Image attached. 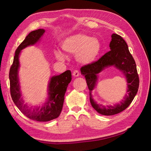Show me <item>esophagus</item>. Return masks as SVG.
Returning <instances> with one entry per match:
<instances>
[{
    "instance_id": "obj_1",
    "label": "esophagus",
    "mask_w": 151,
    "mask_h": 151,
    "mask_svg": "<svg viewBox=\"0 0 151 151\" xmlns=\"http://www.w3.org/2000/svg\"><path fill=\"white\" fill-rule=\"evenodd\" d=\"M79 74H80V73H79V71L77 70H75L73 71V75L74 77H77V76H79Z\"/></svg>"
}]
</instances>
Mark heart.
Masks as SVG:
<instances>
[{"instance_id": "1", "label": "heart", "mask_w": 151, "mask_h": 151, "mask_svg": "<svg viewBox=\"0 0 151 151\" xmlns=\"http://www.w3.org/2000/svg\"><path fill=\"white\" fill-rule=\"evenodd\" d=\"M63 49L69 54H76V60L82 65L93 63L98 58L101 50V44L95 37H91L83 33L69 36L62 43ZM58 60H65V56L59 50H55Z\"/></svg>"}]
</instances>
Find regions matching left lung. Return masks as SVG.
Instances as JSON below:
<instances>
[{
	"instance_id": "obj_1",
	"label": "left lung",
	"mask_w": 151,
	"mask_h": 151,
	"mask_svg": "<svg viewBox=\"0 0 151 151\" xmlns=\"http://www.w3.org/2000/svg\"><path fill=\"white\" fill-rule=\"evenodd\" d=\"M110 42L111 50L104 54L99 59L91 64L81 68V73L86 78L90 93V102L92 106L103 115H114L126 109L133 101L139 89V78L137 73L135 61L130 53L128 45L121 36L112 34ZM111 65L115 66L122 71L126 76L127 81L128 95L120 104L106 107L97 104L91 97V91L95 87L98 75L104 68Z\"/></svg>"
}]
</instances>
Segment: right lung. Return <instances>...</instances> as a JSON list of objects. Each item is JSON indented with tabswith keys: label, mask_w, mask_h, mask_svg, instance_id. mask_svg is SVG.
<instances>
[{
	"label": "right lung",
	"mask_w": 151,
	"mask_h": 151,
	"mask_svg": "<svg viewBox=\"0 0 151 151\" xmlns=\"http://www.w3.org/2000/svg\"><path fill=\"white\" fill-rule=\"evenodd\" d=\"M45 32L44 29H40L30 32L27 36L15 51L13 63L9 72L10 91L14 103L28 118L39 122L49 121L57 119L60 115L63 109L66 88L72 79L71 72L69 70L65 71L60 75L52 76L48 85V100L41 108L38 107L32 109L28 106L27 104L24 103V102L21 98V91L20 90L18 75L20 66L19 55L20 51L28 46L36 44Z\"/></svg>",
	"instance_id": "right-lung-1"
}]
</instances>
